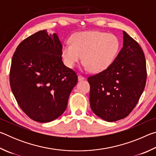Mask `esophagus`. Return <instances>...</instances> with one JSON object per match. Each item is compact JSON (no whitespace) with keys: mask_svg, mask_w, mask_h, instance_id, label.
<instances>
[{"mask_svg":"<svg viewBox=\"0 0 156 156\" xmlns=\"http://www.w3.org/2000/svg\"><path fill=\"white\" fill-rule=\"evenodd\" d=\"M78 80H79V81H80V80H83L84 79V78L83 77V76H82L81 75H78Z\"/></svg>","mask_w":156,"mask_h":156,"instance_id":"34e87169","label":"esophagus"}]
</instances>
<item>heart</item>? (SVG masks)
I'll return each instance as SVG.
<instances>
[{
    "mask_svg": "<svg viewBox=\"0 0 156 156\" xmlns=\"http://www.w3.org/2000/svg\"><path fill=\"white\" fill-rule=\"evenodd\" d=\"M117 37L98 31H80L73 34L70 43L63 44L61 55L64 64L73 68L83 56L84 67L94 73L106 69L113 62L119 50Z\"/></svg>",
    "mask_w": 156,
    "mask_h": 156,
    "instance_id": "1",
    "label": "heart"
}]
</instances>
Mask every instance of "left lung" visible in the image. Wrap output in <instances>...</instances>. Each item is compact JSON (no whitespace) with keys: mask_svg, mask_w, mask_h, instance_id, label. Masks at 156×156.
Returning a JSON list of instances; mask_svg holds the SVG:
<instances>
[{"mask_svg":"<svg viewBox=\"0 0 156 156\" xmlns=\"http://www.w3.org/2000/svg\"><path fill=\"white\" fill-rule=\"evenodd\" d=\"M91 110L107 122L126 117L138 103L147 80L140 46L123 31V47L109 67L87 78Z\"/></svg>","mask_w":156,"mask_h":156,"instance_id":"1","label":"left lung"}]
</instances>
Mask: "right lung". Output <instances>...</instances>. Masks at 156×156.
Wrapping results in <instances>:
<instances>
[{
	"instance_id": "right-lung-1",
	"label": "right lung",
	"mask_w": 156,
	"mask_h": 156,
	"mask_svg": "<svg viewBox=\"0 0 156 156\" xmlns=\"http://www.w3.org/2000/svg\"><path fill=\"white\" fill-rule=\"evenodd\" d=\"M56 34L39 31L18 44L12 60L10 86L18 105L31 119L49 122L61 115L78 82L61 57Z\"/></svg>"
}]
</instances>
